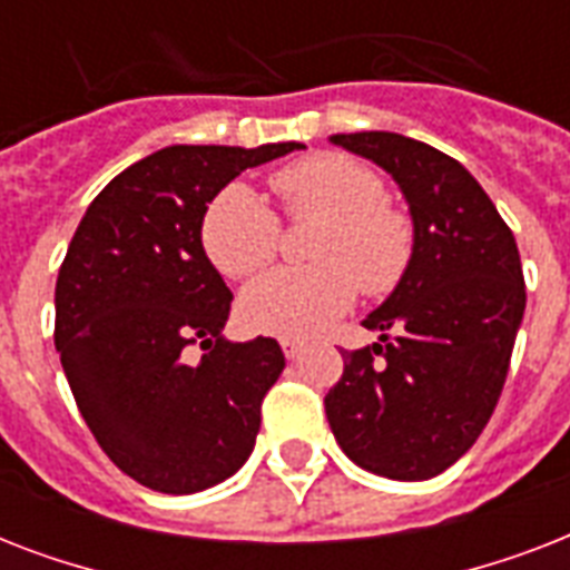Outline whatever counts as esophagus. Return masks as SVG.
Returning <instances> with one entry per match:
<instances>
[{
	"label": "esophagus",
	"instance_id": "34e87169",
	"mask_svg": "<svg viewBox=\"0 0 570 570\" xmlns=\"http://www.w3.org/2000/svg\"><path fill=\"white\" fill-rule=\"evenodd\" d=\"M281 348H284V355L289 357V361H295V357L304 352V343H302V340H295V337H284V340H281Z\"/></svg>",
	"mask_w": 570,
	"mask_h": 570
}]
</instances>
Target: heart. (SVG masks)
<instances>
[{
    "instance_id": "1",
    "label": "heart",
    "mask_w": 570,
    "mask_h": 570,
    "mask_svg": "<svg viewBox=\"0 0 570 570\" xmlns=\"http://www.w3.org/2000/svg\"><path fill=\"white\" fill-rule=\"evenodd\" d=\"M289 218H322L311 242L313 266L275 268L245 286L239 316L248 328L277 337H307L364 295L393 293L414 257V227L387 204L384 180L346 154H313L272 177ZM281 245L272 206L230 183L200 215V248L224 277H248L268 266Z\"/></svg>"
}]
</instances>
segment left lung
I'll return each instance as SVG.
<instances>
[{"mask_svg":"<svg viewBox=\"0 0 570 570\" xmlns=\"http://www.w3.org/2000/svg\"><path fill=\"white\" fill-rule=\"evenodd\" d=\"M334 145L399 183L414 218L402 284L364 320L381 340L343 352L325 396L331 432L370 473L420 482L476 443L503 393L527 307L512 227L470 171L396 132H348Z\"/></svg>","mask_w":570,"mask_h":570,"instance_id":"obj_1","label":"left lung"}]
</instances>
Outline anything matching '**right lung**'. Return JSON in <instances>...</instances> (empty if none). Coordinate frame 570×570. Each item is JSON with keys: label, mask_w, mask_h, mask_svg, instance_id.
<instances>
[{"label": "right lung", "mask_w": 570, "mask_h": 570, "mask_svg": "<svg viewBox=\"0 0 570 570\" xmlns=\"http://www.w3.org/2000/svg\"><path fill=\"white\" fill-rule=\"evenodd\" d=\"M298 147L156 150L94 197L70 239L56 348L102 452L145 488L195 494L254 450L284 352L272 337H222L233 293L200 248V215L245 168Z\"/></svg>", "instance_id": "obj_1"}]
</instances>
